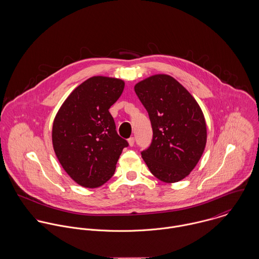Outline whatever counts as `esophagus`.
<instances>
[{
    "mask_svg": "<svg viewBox=\"0 0 259 259\" xmlns=\"http://www.w3.org/2000/svg\"><path fill=\"white\" fill-rule=\"evenodd\" d=\"M127 142H128L130 147H134V145H135V138H130V139L127 140Z\"/></svg>",
    "mask_w": 259,
    "mask_h": 259,
    "instance_id": "34e87169",
    "label": "esophagus"
}]
</instances>
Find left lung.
Wrapping results in <instances>:
<instances>
[{"mask_svg": "<svg viewBox=\"0 0 259 259\" xmlns=\"http://www.w3.org/2000/svg\"><path fill=\"white\" fill-rule=\"evenodd\" d=\"M135 92L148 111L152 141L142 156L163 183L184 180L195 167L206 145V124L193 97L176 78L154 74L138 82Z\"/></svg>", "mask_w": 259, "mask_h": 259, "instance_id": "obj_1", "label": "left lung"}]
</instances>
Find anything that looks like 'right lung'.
<instances>
[{"label": "right lung", "mask_w": 259, "mask_h": 259, "mask_svg": "<svg viewBox=\"0 0 259 259\" xmlns=\"http://www.w3.org/2000/svg\"><path fill=\"white\" fill-rule=\"evenodd\" d=\"M123 88L124 81L118 78L90 77L74 89L54 119V150L77 185L95 188L106 184L128 146L117 135L109 111Z\"/></svg>", "instance_id": "1"}]
</instances>
